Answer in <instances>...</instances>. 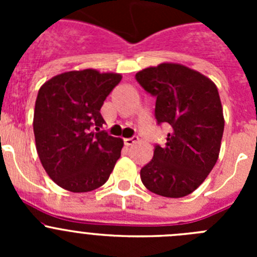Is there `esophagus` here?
Returning <instances> with one entry per match:
<instances>
[{"label":"esophagus","mask_w":257,"mask_h":257,"mask_svg":"<svg viewBox=\"0 0 257 257\" xmlns=\"http://www.w3.org/2000/svg\"><path fill=\"white\" fill-rule=\"evenodd\" d=\"M138 142V136H133V138H127V139H123V143L124 145H127V147H130V145H133L134 143Z\"/></svg>","instance_id":"obj_1"}]
</instances>
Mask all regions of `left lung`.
<instances>
[{
  "label": "left lung",
  "mask_w": 257,
  "mask_h": 257,
  "mask_svg": "<svg viewBox=\"0 0 257 257\" xmlns=\"http://www.w3.org/2000/svg\"><path fill=\"white\" fill-rule=\"evenodd\" d=\"M136 81L156 97L157 123H169L165 147L140 170L147 189L181 198L201 185L219 158L224 115L215 83L197 70L163 63L138 72Z\"/></svg>",
  "instance_id": "obj_1"
}]
</instances>
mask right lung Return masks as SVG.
Returning a JSON list of instances; mask_svg holds the SVG:
<instances>
[{"label": "right lung", "mask_w": 257, "mask_h": 257, "mask_svg": "<svg viewBox=\"0 0 257 257\" xmlns=\"http://www.w3.org/2000/svg\"><path fill=\"white\" fill-rule=\"evenodd\" d=\"M121 79L118 73L72 70L40 88L33 118L36 148L45 171L63 189L83 193L101 187L121 157L123 140L100 131L105 123L100 108Z\"/></svg>", "instance_id": "right-lung-1"}]
</instances>
